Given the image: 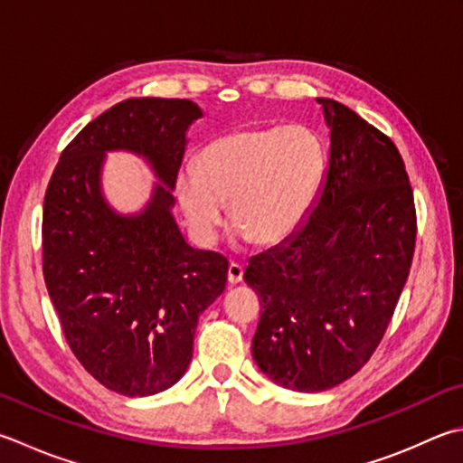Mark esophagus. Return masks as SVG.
<instances>
[{
  "instance_id": "1",
  "label": "esophagus",
  "mask_w": 463,
  "mask_h": 463,
  "mask_svg": "<svg viewBox=\"0 0 463 463\" xmlns=\"http://www.w3.org/2000/svg\"><path fill=\"white\" fill-rule=\"evenodd\" d=\"M243 278V268L240 264H235V261H232L230 268H228V282L233 286V284H240Z\"/></svg>"
}]
</instances>
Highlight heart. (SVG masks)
I'll use <instances>...</instances> for the list:
<instances>
[{"instance_id":"b5f03b06","label":"heart","mask_w":463,"mask_h":463,"mask_svg":"<svg viewBox=\"0 0 463 463\" xmlns=\"http://www.w3.org/2000/svg\"><path fill=\"white\" fill-rule=\"evenodd\" d=\"M326 155L302 127L238 128L199 149L175 177L194 238L212 246L225 220L260 246H276L307 222L325 179Z\"/></svg>"}]
</instances>
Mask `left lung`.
Here are the masks:
<instances>
[{"mask_svg": "<svg viewBox=\"0 0 463 463\" xmlns=\"http://www.w3.org/2000/svg\"><path fill=\"white\" fill-rule=\"evenodd\" d=\"M318 102L330 127L325 187L302 228L243 274L261 307L251 354L274 383L302 393L336 387L377 351L417 238L395 143L345 104Z\"/></svg>", "mask_w": 463, "mask_h": 463, "instance_id": "obj_1", "label": "left lung"}]
</instances>
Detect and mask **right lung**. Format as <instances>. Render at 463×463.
<instances>
[{
    "mask_svg": "<svg viewBox=\"0 0 463 463\" xmlns=\"http://www.w3.org/2000/svg\"><path fill=\"white\" fill-rule=\"evenodd\" d=\"M202 109L181 99H128L96 117L52 173L42 215V269L68 346L110 391L159 393L194 356L197 318L228 282V260L194 250L171 215L185 130ZM146 156L157 186L137 218L99 195L104 150Z\"/></svg>",
    "mask_w": 463,
    "mask_h": 463,
    "instance_id": "right-lung-1",
    "label": "right lung"
}]
</instances>
